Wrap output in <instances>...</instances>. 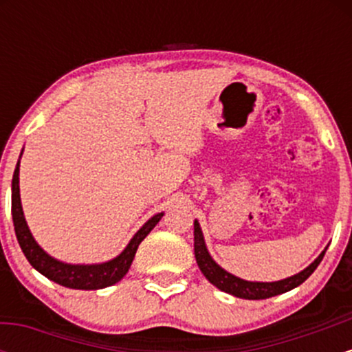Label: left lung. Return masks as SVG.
<instances>
[{
	"instance_id": "8db88e82",
	"label": "left lung",
	"mask_w": 352,
	"mask_h": 352,
	"mask_svg": "<svg viewBox=\"0 0 352 352\" xmlns=\"http://www.w3.org/2000/svg\"><path fill=\"white\" fill-rule=\"evenodd\" d=\"M193 250H195V260L200 272L204 273V276L207 278L213 286H217L220 292L241 298V300H266V298L278 296V294L292 292L293 288H296L301 283L308 280L311 273H313L314 270L318 268V265L321 263L328 246H326L324 252H321V254H319L316 260H314L309 266H306L302 272L293 274V276L289 278H285V280L270 283L241 280V278H238L235 274L228 273L227 270L221 268V266L213 260L212 254L208 253L199 220L193 221Z\"/></svg>"
}]
</instances>
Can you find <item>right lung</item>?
<instances>
[{"label": "right lung", "instance_id": "1", "mask_svg": "<svg viewBox=\"0 0 352 352\" xmlns=\"http://www.w3.org/2000/svg\"><path fill=\"white\" fill-rule=\"evenodd\" d=\"M21 155H19V160H21ZM19 160L16 164L13 184H11V213H13V223L18 243L21 246L24 256L28 258L31 266L44 274L47 280L71 289H102L122 280L125 273L131 268L132 261H134L139 245L152 232V228L159 223L160 218L164 217V212L148 218L142 227L137 230V233L131 238L127 246L112 260L92 265L64 263V261H59L58 258L51 256L50 253L44 252L38 241L34 240L30 227H28L21 205V195H19Z\"/></svg>", "mask_w": 352, "mask_h": 352}]
</instances>
